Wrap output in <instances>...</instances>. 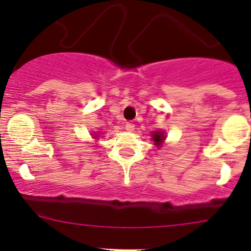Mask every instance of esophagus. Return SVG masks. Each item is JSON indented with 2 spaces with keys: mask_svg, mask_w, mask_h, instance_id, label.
<instances>
[{
  "mask_svg": "<svg viewBox=\"0 0 251 251\" xmlns=\"http://www.w3.org/2000/svg\"><path fill=\"white\" fill-rule=\"evenodd\" d=\"M126 129H127L128 132H133V130H134V124L127 123V124H126Z\"/></svg>",
  "mask_w": 251,
  "mask_h": 251,
  "instance_id": "1",
  "label": "esophagus"
}]
</instances>
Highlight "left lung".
Listing matches in <instances>:
<instances>
[{"instance_id": "8db88e82", "label": "left lung", "mask_w": 251, "mask_h": 251, "mask_svg": "<svg viewBox=\"0 0 251 251\" xmlns=\"http://www.w3.org/2000/svg\"><path fill=\"white\" fill-rule=\"evenodd\" d=\"M152 139L154 141V145H156L157 147H161L162 143H163L166 139L165 132H162V130H156V132H153Z\"/></svg>"}]
</instances>
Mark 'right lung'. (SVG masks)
Listing matches in <instances>:
<instances>
[{
  "mask_svg": "<svg viewBox=\"0 0 251 251\" xmlns=\"http://www.w3.org/2000/svg\"><path fill=\"white\" fill-rule=\"evenodd\" d=\"M98 134H100V133H98ZM95 138H98V136H95Z\"/></svg>",
  "mask_w": 251,
  "mask_h": 251,
  "instance_id": "add662e5",
  "label": "right lung"
}]
</instances>
